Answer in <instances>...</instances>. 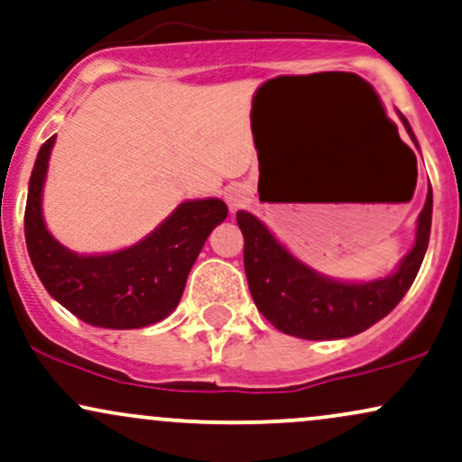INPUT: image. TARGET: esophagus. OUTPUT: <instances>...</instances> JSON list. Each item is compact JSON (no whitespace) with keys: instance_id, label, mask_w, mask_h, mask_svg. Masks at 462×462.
Returning <instances> with one entry per match:
<instances>
[{"instance_id":"esophagus-1","label":"esophagus","mask_w":462,"mask_h":462,"mask_svg":"<svg viewBox=\"0 0 462 462\" xmlns=\"http://www.w3.org/2000/svg\"><path fill=\"white\" fill-rule=\"evenodd\" d=\"M226 203H229L231 211H237L240 208H244V203H246L244 189L240 186H231L229 189H226Z\"/></svg>"}]
</instances>
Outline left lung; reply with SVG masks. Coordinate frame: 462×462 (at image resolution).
<instances>
[{
  "label": "left lung",
  "mask_w": 462,
  "mask_h": 462,
  "mask_svg": "<svg viewBox=\"0 0 462 462\" xmlns=\"http://www.w3.org/2000/svg\"><path fill=\"white\" fill-rule=\"evenodd\" d=\"M406 134L417 144L413 129ZM244 236V270L251 296L263 318L281 333L300 339H344L363 333L383 319L413 285L430 240L432 188L417 218L415 244L393 274L367 283H346L316 273L291 254L262 220L237 211Z\"/></svg>",
  "instance_id": "left-lung-1"
}]
</instances>
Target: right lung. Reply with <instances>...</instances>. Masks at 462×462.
Here are the masks:
<instances>
[{
	"label": "right lung",
	"mask_w": 462,
	"mask_h": 462,
	"mask_svg": "<svg viewBox=\"0 0 462 462\" xmlns=\"http://www.w3.org/2000/svg\"><path fill=\"white\" fill-rule=\"evenodd\" d=\"M56 135L41 146L25 203V244L38 279L73 316L101 328H143L175 311L188 274L229 209L220 199L186 200L144 240L107 254H78L47 231L42 186Z\"/></svg>",
	"instance_id": "right-lung-1"
}]
</instances>
